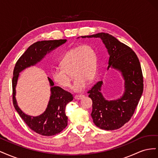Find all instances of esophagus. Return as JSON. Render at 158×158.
<instances>
[{
	"mask_svg": "<svg viewBox=\"0 0 158 158\" xmlns=\"http://www.w3.org/2000/svg\"><path fill=\"white\" fill-rule=\"evenodd\" d=\"M84 98V95H82V94H80V95H76L75 96H74V98L76 99H82V98Z\"/></svg>",
	"mask_w": 158,
	"mask_h": 158,
	"instance_id": "esophagus-1",
	"label": "esophagus"
}]
</instances>
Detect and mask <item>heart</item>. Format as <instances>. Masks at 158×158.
<instances>
[{
	"label": "heart",
	"mask_w": 158,
	"mask_h": 158,
	"mask_svg": "<svg viewBox=\"0 0 158 158\" xmlns=\"http://www.w3.org/2000/svg\"><path fill=\"white\" fill-rule=\"evenodd\" d=\"M60 69L51 72L54 82L64 88L71 85L72 74L75 78L73 89L82 92L87 81H92L97 73V55L94 47L88 44L78 45L66 51L59 62Z\"/></svg>",
	"instance_id": "b5f03b06"
}]
</instances>
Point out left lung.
Listing matches in <instances>:
<instances>
[{"label": "left lung", "instance_id": "8db88e82", "mask_svg": "<svg viewBox=\"0 0 158 158\" xmlns=\"http://www.w3.org/2000/svg\"><path fill=\"white\" fill-rule=\"evenodd\" d=\"M82 37L102 40L109 55L108 69L111 66L121 71L125 80V93L117 100L107 101L103 98L101 93L102 81L94 84L88 92L92 100L91 116L94 123L103 130H116L130 121L142 96L144 80L139 59L131 47L109 33H99Z\"/></svg>", "mask_w": 158, "mask_h": 158}]
</instances>
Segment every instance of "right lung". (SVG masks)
Returning a JSON list of instances; mask_svg holds the SVG:
<instances>
[{"label":"right lung","instance_id":"obj_1","mask_svg":"<svg viewBox=\"0 0 158 158\" xmlns=\"http://www.w3.org/2000/svg\"><path fill=\"white\" fill-rule=\"evenodd\" d=\"M66 41V40L37 41L30 45L17 60L13 72L12 101L14 108L26 125L39 135L50 136L60 133L67 126L66 115V105L73 99V94L59 86H54L52 80L48 78L51 86V95L45 111L37 117H31L23 113L18 106L15 98L16 85L19 73L30 66L40 62L45 55Z\"/></svg>","mask_w":158,"mask_h":158}]
</instances>
